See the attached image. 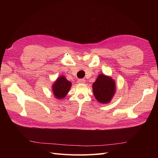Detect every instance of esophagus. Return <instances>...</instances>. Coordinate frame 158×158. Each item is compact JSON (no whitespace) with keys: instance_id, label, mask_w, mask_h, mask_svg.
<instances>
[{"instance_id":"34e87169","label":"esophagus","mask_w":158,"mask_h":158,"mask_svg":"<svg viewBox=\"0 0 158 158\" xmlns=\"http://www.w3.org/2000/svg\"><path fill=\"white\" fill-rule=\"evenodd\" d=\"M85 82L84 79H78V84H84Z\"/></svg>"}]
</instances>
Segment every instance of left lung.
<instances>
[{
  "instance_id": "1",
  "label": "left lung",
  "mask_w": 158,
  "mask_h": 158,
  "mask_svg": "<svg viewBox=\"0 0 158 158\" xmlns=\"http://www.w3.org/2000/svg\"><path fill=\"white\" fill-rule=\"evenodd\" d=\"M94 97L97 101L103 104L109 103L116 92L114 80L103 74H100L92 85Z\"/></svg>"
}]
</instances>
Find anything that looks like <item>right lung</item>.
<instances>
[{
  "mask_svg": "<svg viewBox=\"0 0 158 158\" xmlns=\"http://www.w3.org/2000/svg\"><path fill=\"white\" fill-rule=\"evenodd\" d=\"M71 86L72 83L70 81L66 79L64 76H60L52 84V94L57 99H63L69 93Z\"/></svg>",
  "mask_w": 158,
  "mask_h": 158,
  "instance_id": "1",
  "label": "right lung"
}]
</instances>
